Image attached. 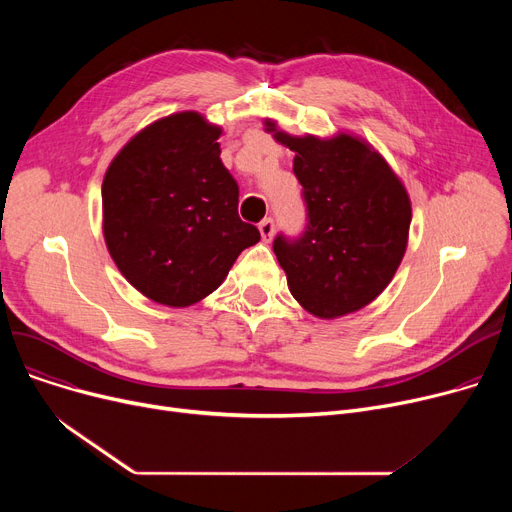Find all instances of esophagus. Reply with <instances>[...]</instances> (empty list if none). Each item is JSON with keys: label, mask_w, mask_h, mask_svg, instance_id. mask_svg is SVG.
Returning <instances> with one entry per match:
<instances>
[{"label": "esophagus", "mask_w": 512, "mask_h": 512, "mask_svg": "<svg viewBox=\"0 0 512 512\" xmlns=\"http://www.w3.org/2000/svg\"><path fill=\"white\" fill-rule=\"evenodd\" d=\"M259 232H261V238H263L265 242H270V240H272V236H274V232H276V224H274V220H272V218H265V220H261V224H259Z\"/></svg>", "instance_id": "1"}]
</instances>
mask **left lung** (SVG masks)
<instances>
[{
  "label": "left lung",
  "instance_id": "obj_1",
  "mask_svg": "<svg viewBox=\"0 0 512 512\" xmlns=\"http://www.w3.org/2000/svg\"><path fill=\"white\" fill-rule=\"evenodd\" d=\"M265 124L297 153L292 172L307 207L303 234L274 238L292 297L324 319L359 311L390 284L407 251L405 186L378 151L351 134L321 141Z\"/></svg>",
  "mask_w": 512,
  "mask_h": 512
}]
</instances>
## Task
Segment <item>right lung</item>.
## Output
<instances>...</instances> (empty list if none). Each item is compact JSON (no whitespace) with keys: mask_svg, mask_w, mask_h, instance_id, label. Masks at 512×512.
Segmentation results:
<instances>
[{"mask_svg":"<svg viewBox=\"0 0 512 512\" xmlns=\"http://www.w3.org/2000/svg\"><path fill=\"white\" fill-rule=\"evenodd\" d=\"M222 128L197 112L161 118L103 178V236L122 276L155 303L188 307L259 242L238 218V184L220 159Z\"/></svg>","mask_w":512,"mask_h":512,"instance_id":"right-lung-1","label":"right lung"}]
</instances>
